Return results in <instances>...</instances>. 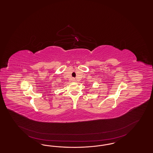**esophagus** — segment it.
Segmentation results:
<instances>
[{"instance_id":"34e87169","label":"esophagus","mask_w":153,"mask_h":153,"mask_svg":"<svg viewBox=\"0 0 153 153\" xmlns=\"http://www.w3.org/2000/svg\"><path fill=\"white\" fill-rule=\"evenodd\" d=\"M76 81V80H75V79L73 78V79H72V81Z\"/></svg>"}]
</instances>
